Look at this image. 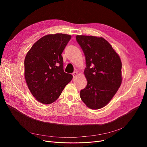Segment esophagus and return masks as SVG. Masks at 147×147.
Returning a JSON list of instances; mask_svg holds the SVG:
<instances>
[{"label":"esophagus","mask_w":147,"mask_h":147,"mask_svg":"<svg viewBox=\"0 0 147 147\" xmlns=\"http://www.w3.org/2000/svg\"><path fill=\"white\" fill-rule=\"evenodd\" d=\"M78 74V71H74L73 73V78H76V76Z\"/></svg>","instance_id":"34e87169"}]
</instances>
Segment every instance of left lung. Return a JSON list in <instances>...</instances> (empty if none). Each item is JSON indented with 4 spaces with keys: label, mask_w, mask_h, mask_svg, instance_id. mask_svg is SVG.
I'll use <instances>...</instances> for the list:
<instances>
[{
    "label": "left lung",
    "mask_w": 147,
    "mask_h": 147,
    "mask_svg": "<svg viewBox=\"0 0 147 147\" xmlns=\"http://www.w3.org/2000/svg\"><path fill=\"white\" fill-rule=\"evenodd\" d=\"M76 38L86 59L84 74L88 83L80 90V98L91 109H101L111 101L121 85L120 58L103 37L78 35Z\"/></svg>",
    "instance_id": "8db88e82"
}]
</instances>
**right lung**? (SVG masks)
Instances as JSON below:
<instances>
[{"label": "right lung", "instance_id": "obj_1", "mask_svg": "<svg viewBox=\"0 0 147 147\" xmlns=\"http://www.w3.org/2000/svg\"><path fill=\"white\" fill-rule=\"evenodd\" d=\"M71 36L57 33L45 36L27 52L24 76L31 93L38 102L49 104L59 98L73 76L63 69L61 54Z\"/></svg>", "mask_w": 147, "mask_h": 147}]
</instances>
